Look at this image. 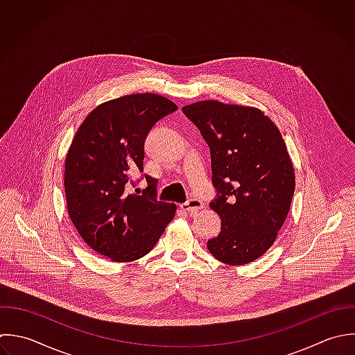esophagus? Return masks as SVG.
<instances>
[{
    "instance_id": "1",
    "label": "esophagus",
    "mask_w": 355,
    "mask_h": 355,
    "mask_svg": "<svg viewBox=\"0 0 355 355\" xmlns=\"http://www.w3.org/2000/svg\"><path fill=\"white\" fill-rule=\"evenodd\" d=\"M203 206L205 205H203L202 200H199V199H189L188 202L181 205V209L188 211V213H191V214H193V213H198L200 209H203Z\"/></svg>"
}]
</instances>
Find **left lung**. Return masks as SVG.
<instances>
[{"mask_svg": "<svg viewBox=\"0 0 355 355\" xmlns=\"http://www.w3.org/2000/svg\"><path fill=\"white\" fill-rule=\"evenodd\" d=\"M211 153L221 232L209 252L228 266L260 259L282 228L296 187L286 144L274 121L257 107L200 101L182 107Z\"/></svg>", "mask_w": 355, "mask_h": 355, "instance_id": "left-lung-1", "label": "left lung"}]
</instances>
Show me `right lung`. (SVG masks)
<instances>
[{
  "label": "right lung",
  "mask_w": 355,
  "mask_h": 355,
  "mask_svg": "<svg viewBox=\"0 0 355 355\" xmlns=\"http://www.w3.org/2000/svg\"><path fill=\"white\" fill-rule=\"evenodd\" d=\"M177 110L166 96L124 95L96 106L81 123L64 159L67 213L83 241L116 263L148 254L177 206L156 199L145 175L144 195H127L131 174L144 170V144L157 120Z\"/></svg>",
  "instance_id": "1"
}]
</instances>
